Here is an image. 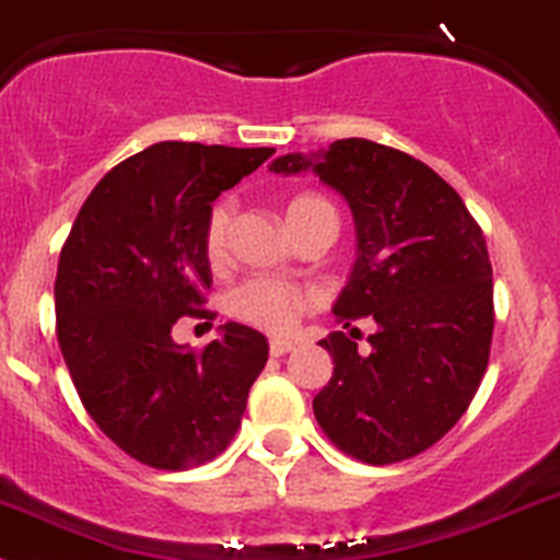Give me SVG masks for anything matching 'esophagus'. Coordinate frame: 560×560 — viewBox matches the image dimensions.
<instances>
[{"instance_id":"obj_1","label":"esophagus","mask_w":560,"mask_h":560,"mask_svg":"<svg viewBox=\"0 0 560 560\" xmlns=\"http://www.w3.org/2000/svg\"><path fill=\"white\" fill-rule=\"evenodd\" d=\"M292 348H295V342L292 339H270V357H284V353H290Z\"/></svg>"}]
</instances>
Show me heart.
Listing matches in <instances>:
<instances>
[{"label": "heart", "mask_w": 560, "mask_h": 560, "mask_svg": "<svg viewBox=\"0 0 560 560\" xmlns=\"http://www.w3.org/2000/svg\"><path fill=\"white\" fill-rule=\"evenodd\" d=\"M315 209H331L320 196H295L284 203V221L287 226L301 218H306ZM334 212V209H331ZM226 229H229V207L212 209L207 223V237H203V248L212 262H218L223 256V245H226ZM310 298L298 287L284 284V281L276 279H250L245 284H240L237 290L229 295V312L240 320L250 323V326L268 328V331H287L292 323L298 320V315L306 310Z\"/></svg>", "instance_id": "heart-1"}]
</instances>
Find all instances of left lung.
<instances>
[{
	"mask_svg": "<svg viewBox=\"0 0 560 560\" xmlns=\"http://www.w3.org/2000/svg\"><path fill=\"white\" fill-rule=\"evenodd\" d=\"M273 174H315L348 201L357 262L320 345L334 375L312 409L334 445L364 464L417 456L467 411L489 364L492 262L462 196L425 162L364 138L284 154ZM376 331L362 352L355 320Z\"/></svg>",
	"mask_w": 560,
	"mask_h": 560,
	"instance_id": "8db88e82",
	"label": "left lung"
}]
</instances>
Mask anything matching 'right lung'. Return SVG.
Returning a JSON list of instances; mask_svg holds the SVG:
<instances>
[{
	"label": "right lung",
	"instance_id": "obj_1",
	"mask_svg": "<svg viewBox=\"0 0 560 560\" xmlns=\"http://www.w3.org/2000/svg\"><path fill=\"white\" fill-rule=\"evenodd\" d=\"M273 149L165 140L115 165L60 250L57 342L82 406L115 445L156 469L226 451L268 339L243 323L190 351L171 328L212 284L203 248L212 201Z\"/></svg>",
	"mask_w": 560,
	"mask_h": 560
}]
</instances>
